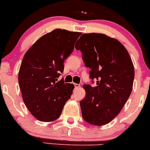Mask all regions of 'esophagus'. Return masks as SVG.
<instances>
[{
    "label": "esophagus",
    "instance_id": "obj_1",
    "mask_svg": "<svg viewBox=\"0 0 150 150\" xmlns=\"http://www.w3.org/2000/svg\"><path fill=\"white\" fill-rule=\"evenodd\" d=\"M74 86H75V88H79L80 87V85L79 84H77V83H74Z\"/></svg>",
    "mask_w": 150,
    "mask_h": 150
}]
</instances>
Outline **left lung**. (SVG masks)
Segmentation results:
<instances>
[{
	"label": "left lung",
	"mask_w": 150,
	"mask_h": 150,
	"mask_svg": "<svg viewBox=\"0 0 150 150\" xmlns=\"http://www.w3.org/2000/svg\"><path fill=\"white\" fill-rule=\"evenodd\" d=\"M75 47L83 53L94 87L85 84L82 116L94 125L110 122L120 112L133 88L134 68L128 50L118 40L100 33L83 34Z\"/></svg>",
	"instance_id": "left-lung-1"
}]
</instances>
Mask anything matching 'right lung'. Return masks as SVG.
<instances>
[{
  "instance_id": "right-lung-1",
  "label": "right lung",
  "mask_w": 150,
  "mask_h": 150,
  "mask_svg": "<svg viewBox=\"0 0 150 150\" xmlns=\"http://www.w3.org/2000/svg\"><path fill=\"white\" fill-rule=\"evenodd\" d=\"M80 35L55 29L40 38L24 55L18 71L19 88L26 107L40 121L57 120L71 98L74 84L59 77Z\"/></svg>"
}]
</instances>
